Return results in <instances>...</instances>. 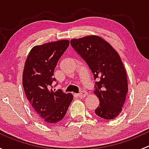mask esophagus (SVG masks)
Wrapping results in <instances>:
<instances>
[{
  "label": "esophagus",
  "mask_w": 149,
  "mask_h": 149,
  "mask_svg": "<svg viewBox=\"0 0 149 149\" xmlns=\"http://www.w3.org/2000/svg\"><path fill=\"white\" fill-rule=\"evenodd\" d=\"M87 94H88V93H87L86 91H81L79 94H78V96H79V98H84L86 96H87Z\"/></svg>",
  "instance_id": "1"
}]
</instances>
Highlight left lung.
Returning a JSON list of instances; mask_svg holds the SVG:
<instances>
[{
	"instance_id": "8db88e82",
	"label": "left lung",
	"mask_w": 149,
	"mask_h": 149,
	"mask_svg": "<svg viewBox=\"0 0 149 149\" xmlns=\"http://www.w3.org/2000/svg\"><path fill=\"white\" fill-rule=\"evenodd\" d=\"M70 44L88 64L94 79H99L94 91L100 100L96 115L105 120L117 118L128 91L127 73L119 54L100 36L72 39Z\"/></svg>"
}]
</instances>
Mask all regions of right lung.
<instances>
[{
	"label": "right lung",
	"instance_id": "add662e5",
	"mask_svg": "<svg viewBox=\"0 0 149 149\" xmlns=\"http://www.w3.org/2000/svg\"><path fill=\"white\" fill-rule=\"evenodd\" d=\"M70 41L61 40L33 47L24 63L22 84L29 102L38 118L45 124L56 123L65 117L73 94L49 86L55 80L54 70L68 47Z\"/></svg>",
	"mask_w": 149,
	"mask_h": 149
}]
</instances>
